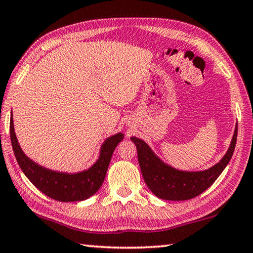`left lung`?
I'll return each mask as SVG.
<instances>
[{"instance_id":"left-lung-1","label":"left lung","mask_w":253,"mask_h":253,"mask_svg":"<svg viewBox=\"0 0 253 253\" xmlns=\"http://www.w3.org/2000/svg\"><path fill=\"white\" fill-rule=\"evenodd\" d=\"M236 138L237 126L235 127L228 151L220 162L210 169L197 172L175 170L163 163L141 139L132 137L131 140L137 147L138 161L142 177L152 193L162 200L186 201L202 194L217 180L232 159L236 145Z\"/></svg>"}]
</instances>
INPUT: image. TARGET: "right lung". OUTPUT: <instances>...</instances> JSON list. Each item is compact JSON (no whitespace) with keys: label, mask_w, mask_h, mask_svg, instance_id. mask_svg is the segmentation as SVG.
I'll return each mask as SVG.
<instances>
[{"label":"right lung","mask_w":253,"mask_h":253,"mask_svg":"<svg viewBox=\"0 0 253 253\" xmlns=\"http://www.w3.org/2000/svg\"><path fill=\"white\" fill-rule=\"evenodd\" d=\"M10 138L14 156L20 169L36 188L59 202H76L89 199L100 188L113 152L123 139V133L109 137L101 146L100 156L97 162L89 170L74 174L47 170L29 160L18 144L13 129L12 116L10 119Z\"/></svg>","instance_id":"add662e5"}]
</instances>
